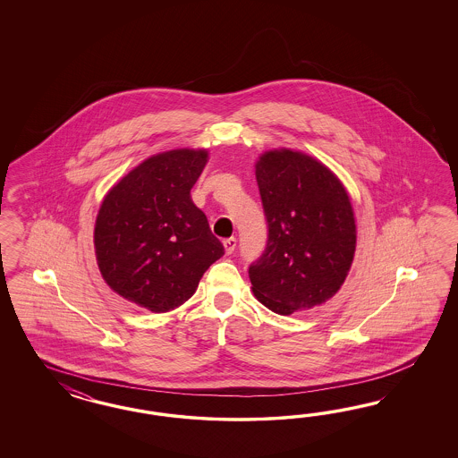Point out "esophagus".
I'll return each mask as SVG.
<instances>
[{
    "label": "esophagus",
    "mask_w": 458,
    "mask_h": 458,
    "mask_svg": "<svg viewBox=\"0 0 458 458\" xmlns=\"http://www.w3.org/2000/svg\"><path fill=\"white\" fill-rule=\"evenodd\" d=\"M223 247H225V251L230 255V253H233L236 249V238L235 236H230V238H226V240H223Z\"/></svg>",
    "instance_id": "esophagus-1"
}]
</instances>
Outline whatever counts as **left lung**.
Returning a JSON list of instances; mask_svg holds the SVG:
<instances>
[{
  "label": "left lung",
  "instance_id": "left-lung-1",
  "mask_svg": "<svg viewBox=\"0 0 458 458\" xmlns=\"http://www.w3.org/2000/svg\"><path fill=\"white\" fill-rule=\"evenodd\" d=\"M255 176L268 223L265 251L249 268L255 297L280 316L327 302L356 251L346 188L312 156L285 148L262 154Z\"/></svg>",
  "mask_w": 458,
  "mask_h": 458
}]
</instances>
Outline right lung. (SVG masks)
Returning a JSON list of instances; mask_svg holds the SVG:
<instances>
[{
    "label": "right lung",
    "instance_id": "1",
    "mask_svg": "<svg viewBox=\"0 0 458 458\" xmlns=\"http://www.w3.org/2000/svg\"><path fill=\"white\" fill-rule=\"evenodd\" d=\"M207 163V149L154 154L104 196L96 259L106 284L125 301L169 312L193 295L225 253L190 194Z\"/></svg>",
    "mask_w": 458,
    "mask_h": 458
}]
</instances>
